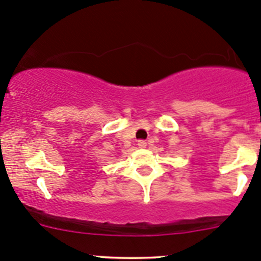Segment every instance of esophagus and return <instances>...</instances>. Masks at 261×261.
Listing matches in <instances>:
<instances>
[{"instance_id":"34e87169","label":"esophagus","mask_w":261,"mask_h":261,"mask_svg":"<svg viewBox=\"0 0 261 261\" xmlns=\"http://www.w3.org/2000/svg\"><path fill=\"white\" fill-rule=\"evenodd\" d=\"M147 145V142L145 141H138V147L139 148H144Z\"/></svg>"}]
</instances>
